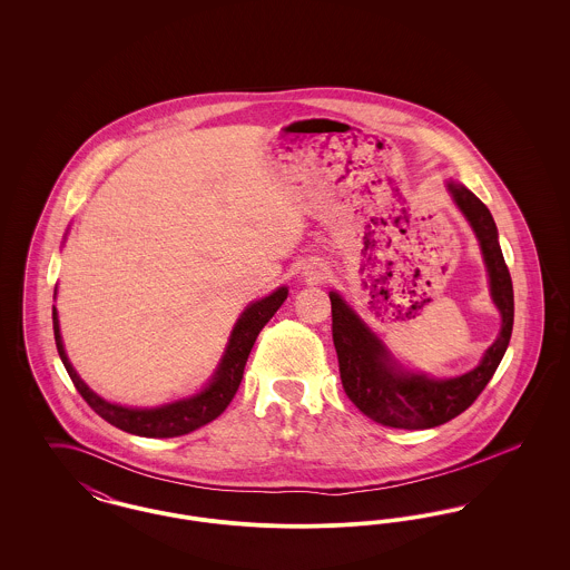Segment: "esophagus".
I'll use <instances>...</instances> for the list:
<instances>
[{"label":"esophagus","mask_w":570,"mask_h":570,"mask_svg":"<svg viewBox=\"0 0 570 570\" xmlns=\"http://www.w3.org/2000/svg\"><path fill=\"white\" fill-rule=\"evenodd\" d=\"M303 275L309 282H321V279L326 277V267L323 263H309V265L303 267Z\"/></svg>","instance_id":"obj_1"}]
</instances>
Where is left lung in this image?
I'll use <instances>...</instances> for the list:
<instances>
[{
	"label": "left lung",
	"mask_w": 570,
	"mask_h": 570,
	"mask_svg": "<svg viewBox=\"0 0 570 570\" xmlns=\"http://www.w3.org/2000/svg\"><path fill=\"white\" fill-rule=\"evenodd\" d=\"M446 190L474 230L488 269L489 295L502 318L498 337L474 370L455 379H434L407 370L346 298L337 291L328 293L333 344L344 391L363 414L386 428L428 430L455 419L488 386L511 342L515 316L513 282L500 249L495 222L488 207L460 181H446Z\"/></svg>",
	"instance_id": "obj_1"
}]
</instances>
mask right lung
I'll return each mask as SVG.
<instances>
[{"instance_id":"add662e5","label":"right lung","mask_w":570,"mask_h":570,"mask_svg":"<svg viewBox=\"0 0 570 570\" xmlns=\"http://www.w3.org/2000/svg\"><path fill=\"white\" fill-rule=\"evenodd\" d=\"M66 235H68V230H66ZM55 297H57V286H55ZM286 297H288V288L279 286L273 291L272 295L252 301L233 326L228 344H226L224 354L217 363L216 372L209 382L190 397H181V400L168 402L163 406H121V404H112L109 400L100 397L98 393H94L82 382L66 354L61 331H59L57 309L53 307L55 344H57L59 358H61L68 376L75 382L77 391L81 393L82 400L91 406L96 414H100L105 421H109L110 425H115L128 434L142 435V438H177V435L190 434L194 430L212 423L233 402V397L242 384V379H244L245 361L249 356V351H252L258 333L272 321L273 314L282 307Z\"/></svg>"}]
</instances>
